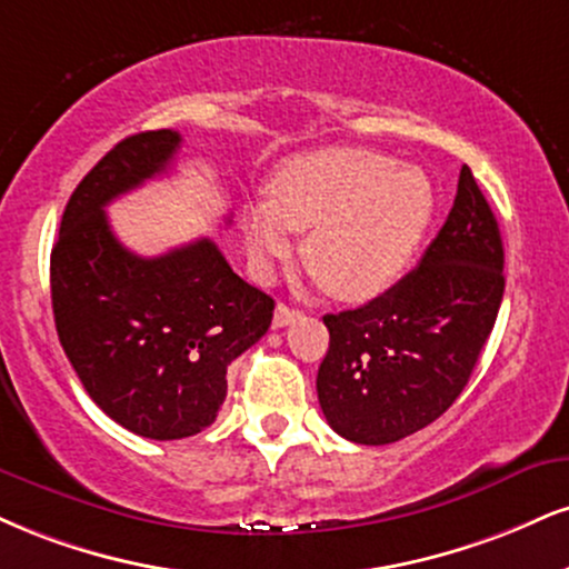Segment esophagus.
Returning <instances> with one entry per match:
<instances>
[{
    "mask_svg": "<svg viewBox=\"0 0 569 569\" xmlns=\"http://www.w3.org/2000/svg\"><path fill=\"white\" fill-rule=\"evenodd\" d=\"M299 310H291V307H286V305H278L276 307V315H272V326L276 328H283V326H289V323H293V320L299 318Z\"/></svg>",
    "mask_w": 569,
    "mask_h": 569,
    "instance_id": "esophagus-1",
    "label": "esophagus"
}]
</instances>
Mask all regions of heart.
<instances>
[{"label":"heart","mask_w":569,"mask_h":569,"mask_svg":"<svg viewBox=\"0 0 569 569\" xmlns=\"http://www.w3.org/2000/svg\"><path fill=\"white\" fill-rule=\"evenodd\" d=\"M435 214L429 174L368 148L293 156L272 174L270 201L243 207L254 270L267 278L307 232L305 259L323 289L366 302L406 272Z\"/></svg>","instance_id":"1"}]
</instances>
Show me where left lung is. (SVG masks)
<instances>
[{"mask_svg": "<svg viewBox=\"0 0 569 569\" xmlns=\"http://www.w3.org/2000/svg\"><path fill=\"white\" fill-rule=\"evenodd\" d=\"M503 241L469 167L421 262L373 302L326 315L318 368L326 421L345 440L389 445L419 432L469 385L503 299Z\"/></svg>", "mask_w": 569, "mask_h": 569, "instance_id": "left-lung-1", "label": "left lung"}]
</instances>
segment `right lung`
<instances>
[{
  "mask_svg": "<svg viewBox=\"0 0 569 569\" xmlns=\"http://www.w3.org/2000/svg\"><path fill=\"white\" fill-rule=\"evenodd\" d=\"M182 137L121 140L68 198L50 257L54 328L87 395L148 440H182L214 423L228 366L264 337L276 302L238 278L209 238L137 257L106 207L167 172Z\"/></svg>",
  "mask_w": 569,
  "mask_h": 569,
  "instance_id": "add662e5",
  "label": "right lung"
}]
</instances>
